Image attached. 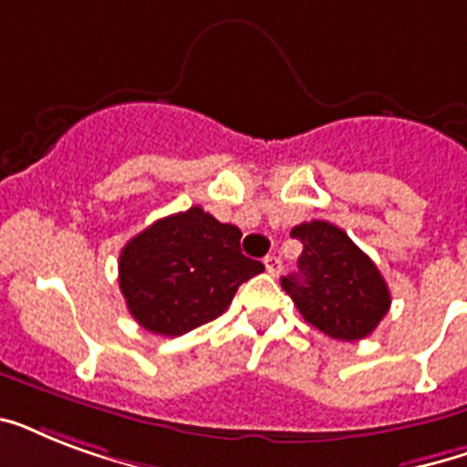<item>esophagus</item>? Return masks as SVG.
I'll return each mask as SVG.
<instances>
[{"instance_id":"esophagus-1","label":"esophagus","mask_w":467,"mask_h":467,"mask_svg":"<svg viewBox=\"0 0 467 467\" xmlns=\"http://www.w3.org/2000/svg\"><path fill=\"white\" fill-rule=\"evenodd\" d=\"M264 266H266V271H269L271 276H278V271H281V259L274 254H269L266 259H264Z\"/></svg>"}]
</instances>
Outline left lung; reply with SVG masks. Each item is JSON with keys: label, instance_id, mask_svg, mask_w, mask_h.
<instances>
[{"label": "left lung", "instance_id": "1", "mask_svg": "<svg viewBox=\"0 0 467 467\" xmlns=\"http://www.w3.org/2000/svg\"><path fill=\"white\" fill-rule=\"evenodd\" d=\"M291 237L303 242L300 271L281 285L306 322L339 341L368 337L390 310V291L370 256L327 220L300 223Z\"/></svg>", "mask_w": 467, "mask_h": 467}]
</instances>
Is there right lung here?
<instances>
[{"label":"right lung","mask_w":467,"mask_h":467,"mask_svg":"<svg viewBox=\"0 0 467 467\" xmlns=\"http://www.w3.org/2000/svg\"><path fill=\"white\" fill-rule=\"evenodd\" d=\"M240 227L201 205L157 220L120 252L119 284L135 322L161 337H182L227 310L264 264L240 249Z\"/></svg>","instance_id":"obj_1"}]
</instances>
